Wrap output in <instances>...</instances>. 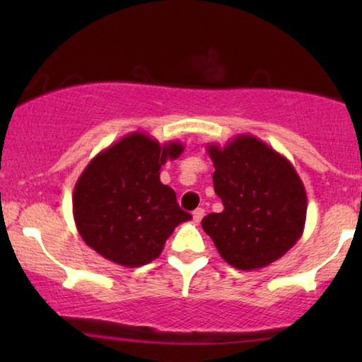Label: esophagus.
Here are the masks:
<instances>
[{"label": "esophagus", "mask_w": 362, "mask_h": 362, "mask_svg": "<svg viewBox=\"0 0 362 362\" xmlns=\"http://www.w3.org/2000/svg\"><path fill=\"white\" fill-rule=\"evenodd\" d=\"M192 218H194L195 223L201 221V219L204 218V209H202V207H197V209H195L192 213Z\"/></svg>", "instance_id": "obj_1"}]
</instances>
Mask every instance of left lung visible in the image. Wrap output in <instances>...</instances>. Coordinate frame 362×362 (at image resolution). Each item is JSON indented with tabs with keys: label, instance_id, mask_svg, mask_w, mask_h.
<instances>
[{
	"label": "left lung",
	"instance_id": "1",
	"mask_svg": "<svg viewBox=\"0 0 362 362\" xmlns=\"http://www.w3.org/2000/svg\"><path fill=\"white\" fill-rule=\"evenodd\" d=\"M214 192L221 213L202 219L219 255L235 269L255 271L281 259L301 238L306 190L291 161L252 134L224 146L209 143Z\"/></svg>",
	"mask_w": 362,
	"mask_h": 362
}]
</instances>
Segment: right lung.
<instances>
[{
    "label": "right lung",
    "mask_w": 362,
    "mask_h": 362,
    "mask_svg": "<svg viewBox=\"0 0 362 362\" xmlns=\"http://www.w3.org/2000/svg\"><path fill=\"white\" fill-rule=\"evenodd\" d=\"M180 141L161 146L131 132L86 165L73 192V216L83 242L103 259L139 267L160 257L168 236L192 216L177 204L160 170L184 153Z\"/></svg>",
    "instance_id": "obj_1"
}]
</instances>
